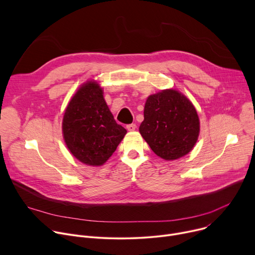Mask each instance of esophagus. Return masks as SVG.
I'll return each mask as SVG.
<instances>
[{
    "label": "esophagus",
    "instance_id": "1",
    "mask_svg": "<svg viewBox=\"0 0 255 255\" xmlns=\"http://www.w3.org/2000/svg\"><path fill=\"white\" fill-rule=\"evenodd\" d=\"M126 127H127L128 131H134V130L136 129V125H135V124H129V125H127Z\"/></svg>",
    "mask_w": 255,
    "mask_h": 255
}]
</instances>
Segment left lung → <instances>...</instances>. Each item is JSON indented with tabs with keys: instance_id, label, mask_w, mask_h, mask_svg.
Returning <instances> with one entry per match:
<instances>
[{
	"instance_id": "8db88e82",
	"label": "left lung",
	"mask_w": 255,
	"mask_h": 255,
	"mask_svg": "<svg viewBox=\"0 0 255 255\" xmlns=\"http://www.w3.org/2000/svg\"><path fill=\"white\" fill-rule=\"evenodd\" d=\"M139 131L156 155L173 160L193 149L200 132V121L187 97L175 90H165L146 100Z\"/></svg>"
}]
</instances>
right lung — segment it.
<instances>
[{"label": "right lung", "mask_w": 255, "mask_h": 255, "mask_svg": "<svg viewBox=\"0 0 255 255\" xmlns=\"http://www.w3.org/2000/svg\"><path fill=\"white\" fill-rule=\"evenodd\" d=\"M62 132L69 151L89 165H102L116 150L126 129L119 125L97 83L83 85L67 105Z\"/></svg>", "instance_id": "obj_1"}]
</instances>
